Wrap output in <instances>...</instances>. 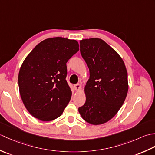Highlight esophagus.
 Listing matches in <instances>:
<instances>
[{
	"mask_svg": "<svg viewBox=\"0 0 155 155\" xmlns=\"http://www.w3.org/2000/svg\"><path fill=\"white\" fill-rule=\"evenodd\" d=\"M81 85L80 84H77L74 85V88L76 91L80 90L81 89Z\"/></svg>",
	"mask_w": 155,
	"mask_h": 155,
	"instance_id": "obj_1",
	"label": "esophagus"
}]
</instances>
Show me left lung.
I'll return each mask as SVG.
<instances>
[{
	"label": "left lung",
	"mask_w": 155,
	"mask_h": 155,
	"mask_svg": "<svg viewBox=\"0 0 155 155\" xmlns=\"http://www.w3.org/2000/svg\"><path fill=\"white\" fill-rule=\"evenodd\" d=\"M80 53L90 70L85 86L86 103L78 108L91 124L106 123L120 109L128 90V74L121 57L104 41H80Z\"/></svg>",
	"instance_id": "left-lung-1"
}]
</instances>
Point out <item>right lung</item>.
I'll list each match as a JSON object with an SVG mask.
<instances>
[{"label":"right lung","instance_id":"obj_1","mask_svg":"<svg viewBox=\"0 0 155 155\" xmlns=\"http://www.w3.org/2000/svg\"><path fill=\"white\" fill-rule=\"evenodd\" d=\"M78 51L76 40L49 38L37 45L24 60L18 87L25 108L35 118L51 121L62 114L71 97L65 80L66 63Z\"/></svg>","mask_w":155,"mask_h":155}]
</instances>
